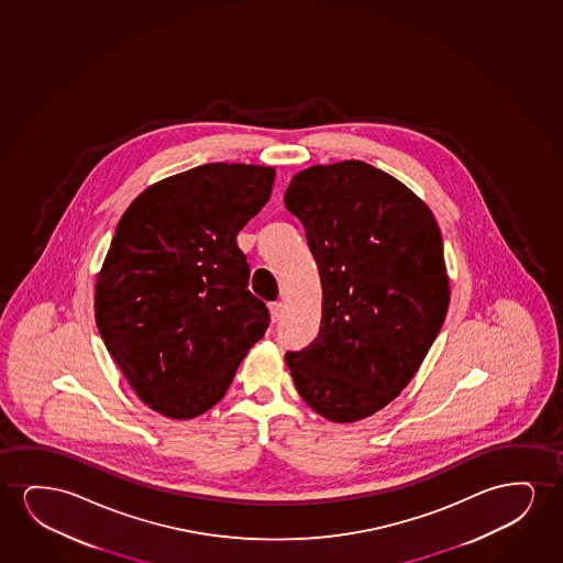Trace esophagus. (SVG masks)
Instances as JSON below:
<instances>
[{"instance_id":"obj_1","label":"esophagus","mask_w":563,"mask_h":563,"mask_svg":"<svg viewBox=\"0 0 563 563\" xmlns=\"http://www.w3.org/2000/svg\"><path fill=\"white\" fill-rule=\"evenodd\" d=\"M269 311L273 323H277V321H280V317H283V303L280 301H271Z\"/></svg>"}]
</instances>
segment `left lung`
<instances>
[{
  "mask_svg": "<svg viewBox=\"0 0 563 563\" xmlns=\"http://www.w3.org/2000/svg\"><path fill=\"white\" fill-rule=\"evenodd\" d=\"M285 206L323 286L319 334L286 352V365L319 416L360 421L408 386L442 329L450 286L439 224L408 186L363 162L301 170Z\"/></svg>",
  "mask_w": 563,
  "mask_h": 563,
  "instance_id": "obj_1",
  "label": "left lung"
}]
</instances>
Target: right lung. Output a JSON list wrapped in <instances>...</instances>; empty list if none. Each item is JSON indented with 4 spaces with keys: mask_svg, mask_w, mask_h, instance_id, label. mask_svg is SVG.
I'll use <instances>...</instances> for the list:
<instances>
[{
    "mask_svg": "<svg viewBox=\"0 0 563 563\" xmlns=\"http://www.w3.org/2000/svg\"><path fill=\"white\" fill-rule=\"evenodd\" d=\"M273 180L271 167L208 163L146 188L117 224L96 324L140 400L162 416L213 408L269 327L236 236Z\"/></svg>",
    "mask_w": 563,
    "mask_h": 563,
    "instance_id": "add662e5",
    "label": "right lung"
}]
</instances>
